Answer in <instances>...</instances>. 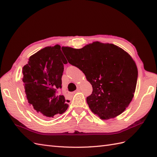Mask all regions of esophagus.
Returning <instances> with one entry per match:
<instances>
[{
    "mask_svg": "<svg viewBox=\"0 0 157 157\" xmlns=\"http://www.w3.org/2000/svg\"><path fill=\"white\" fill-rule=\"evenodd\" d=\"M79 91V88H78V89H77L75 91H74V92H73L72 93V94H75V93H77V92H78Z\"/></svg>",
    "mask_w": 157,
    "mask_h": 157,
    "instance_id": "1",
    "label": "esophagus"
}]
</instances>
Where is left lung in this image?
Wrapping results in <instances>:
<instances>
[{"mask_svg":"<svg viewBox=\"0 0 157 157\" xmlns=\"http://www.w3.org/2000/svg\"><path fill=\"white\" fill-rule=\"evenodd\" d=\"M63 51L92 86L86 98L92 112L102 120L121 114L132 101L137 84L138 68L132 56L117 46L98 41L79 49L63 46Z\"/></svg>","mask_w":157,"mask_h":157,"instance_id":"left-lung-1","label":"left lung"}]
</instances>
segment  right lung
Segmentation results:
<instances>
[{
	"label": "right lung",
	"instance_id": "right-lung-1",
	"mask_svg": "<svg viewBox=\"0 0 157 157\" xmlns=\"http://www.w3.org/2000/svg\"><path fill=\"white\" fill-rule=\"evenodd\" d=\"M23 67V83L29 106L38 115L50 119L64 113L69 101L57 91L62 88L64 64L61 46H46L30 56Z\"/></svg>",
	"mask_w": 157,
	"mask_h": 157
}]
</instances>
